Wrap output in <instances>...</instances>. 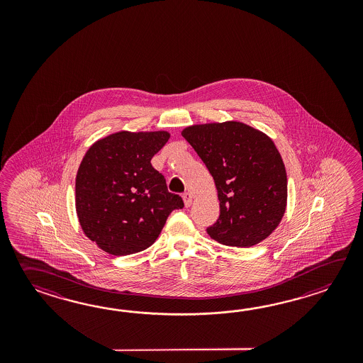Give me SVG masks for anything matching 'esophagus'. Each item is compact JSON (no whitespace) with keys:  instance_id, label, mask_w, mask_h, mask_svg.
Returning <instances> with one entry per match:
<instances>
[{"instance_id":"34e87169","label":"esophagus","mask_w":363,"mask_h":363,"mask_svg":"<svg viewBox=\"0 0 363 363\" xmlns=\"http://www.w3.org/2000/svg\"><path fill=\"white\" fill-rule=\"evenodd\" d=\"M183 200H184L185 208H189L191 205H192V196H191V193H184L183 194Z\"/></svg>"}]
</instances>
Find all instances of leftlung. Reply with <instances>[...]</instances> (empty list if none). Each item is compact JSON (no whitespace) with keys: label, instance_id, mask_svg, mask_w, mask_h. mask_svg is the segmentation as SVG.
I'll list each match as a JSON object with an SVG mask.
<instances>
[{"label":"left lung","instance_id":"8db88e82","mask_svg":"<svg viewBox=\"0 0 363 363\" xmlns=\"http://www.w3.org/2000/svg\"><path fill=\"white\" fill-rule=\"evenodd\" d=\"M216 182L220 216L208 236L250 247L277 230L286 208V166L264 132L236 121L193 124L182 131Z\"/></svg>","mask_w":363,"mask_h":363}]
</instances>
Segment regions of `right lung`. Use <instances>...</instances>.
<instances>
[{"mask_svg":"<svg viewBox=\"0 0 363 363\" xmlns=\"http://www.w3.org/2000/svg\"><path fill=\"white\" fill-rule=\"evenodd\" d=\"M169 139L167 131L114 132L93 143L83 157L75 180L79 223L108 255L145 250L171 211L184 206L150 163Z\"/></svg>","mask_w":363,"mask_h":363,"instance_id":"right-lung-1","label":"right lung"}]
</instances>
